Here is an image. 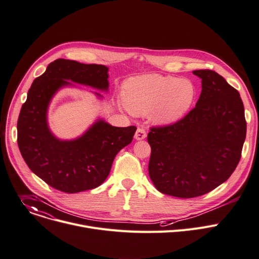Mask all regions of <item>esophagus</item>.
<instances>
[{
    "instance_id": "34e87169",
    "label": "esophagus",
    "mask_w": 259,
    "mask_h": 259,
    "mask_svg": "<svg viewBox=\"0 0 259 259\" xmlns=\"http://www.w3.org/2000/svg\"><path fill=\"white\" fill-rule=\"evenodd\" d=\"M146 137H147L146 130L144 128H137L135 135H134V139L137 141H142V140H145Z\"/></svg>"
}]
</instances>
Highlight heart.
<instances>
[{"instance_id":"1","label":"heart","mask_w":259,"mask_h":259,"mask_svg":"<svg viewBox=\"0 0 259 259\" xmlns=\"http://www.w3.org/2000/svg\"><path fill=\"white\" fill-rule=\"evenodd\" d=\"M196 89L188 79L158 74L136 76L123 85L124 107L136 115L152 111L157 124H170L191 108Z\"/></svg>"}]
</instances>
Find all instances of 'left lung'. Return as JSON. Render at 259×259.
Listing matches in <instances>:
<instances>
[{
  "instance_id": "left-lung-1",
  "label": "left lung",
  "mask_w": 259,
  "mask_h": 259,
  "mask_svg": "<svg viewBox=\"0 0 259 259\" xmlns=\"http://www.w3.org/2000/svg\"><path fill=\"white\" fill-rule=\"evenodd\" d=\"M202 92L196 107L178 122L152 127L149 175L158 191L195 198L225 182L236 168L247 123L239 93L211 70H198Z\"/></svg>"
}]
</instances>
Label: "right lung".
<instances>
[{"mask_svg":"<svg viewBox=\"0 0 259 259\" xmlns=\"http://www.w3.org/2000/svg\"><path fill=\"white\" fill-rule=\"evenodd\" d=\"M66 80L107 91L108 67L67 59L51 62L33 81L22 106L17 145L34 174L60 192L76 194L105 181L114 157L132 142L136 127H113L99 119L78 139L58 140L49 129L47 112L57 91L72 84Z\"/></svg>","mask_w":259,"mask_h":259,"instance_id":"1","label":"right lung"}]
</instances>
